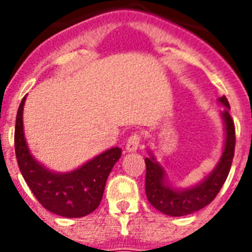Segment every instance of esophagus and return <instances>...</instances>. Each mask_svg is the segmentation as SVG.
<instances>
[{
    "label": "esophagus",
    "instance_id": "esophagus-1",
    "mask_svg": "<svg viewBox=\"0 0 252 252\" xmlns=\"http://www.w3.org/2000/svg\"><path fill=\"white\" fill-rule=\"evenodd\" d=\"M140 141H141V136H140V134L138 133L130 134L129 137H128V140H126V152H129V153L136 152L138 145H140Z\"/></svg>",
    "mask_w": 252,
    "mask_h": 252
}]
</instances>
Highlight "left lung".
Wrapping results in <instances>:
<instances>
[{
	"label": "left lung",
	"mask_w": 252,
	"mask_h": 252,
	"mask_svg": "<svg viewBox=\"0 0 252 252\" xmlns=\"http://www.w3.org/2000/svg\"><path fill=\"white\" fill-rule=\"evenodd\" d=\"M219 102L226 107L221 112L225 126V145L217 166L200 183L188 188L172 187L166 179L165 168L158 163L153 154L150 153V157L145 158L146 196L149 203L165 215L180 217L203 209L213 201L229 175L234 157L235 128L234 122L229 114L230 104L226 96H221Z\"/></svg>",
	"instance_id": "left-lung-1"
}]
</instances>
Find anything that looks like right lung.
Here are the masks:
<instances>
[{"mask_svg": "<svg viewBox=\"0 0 252 252\" xmlns=\"http://www.w3.org/2000/svg\"><path fill=\"white\" fill-rule=\"evenodd\" d=\"M25 102L26 96L17 112L14 145L18 166L26 183L37 201L55 215L69 219L90 215L100 204L107 178L122 156V149L111 148L73 171H51L30 153L23 132Z\"/></svg>", "mask_w": 252, "mask_h": 252, "instance_id": "add662e5", "label": "right lung"}]
</instances>
